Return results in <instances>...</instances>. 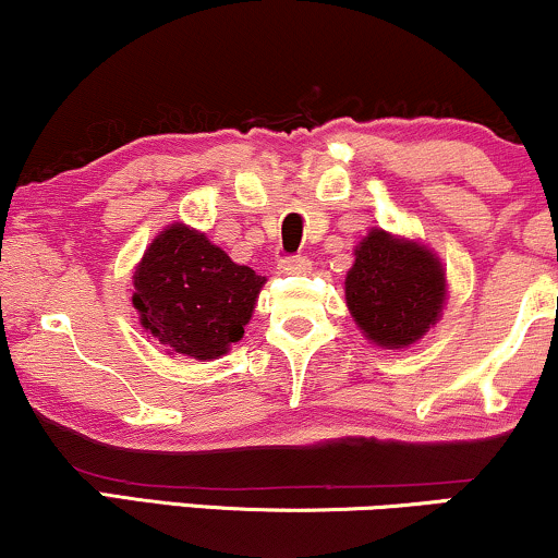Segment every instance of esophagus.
I'll list each match as a JSON object with an SVG mask.
<instances>
[{
	"label": "esophagus",
	"mask_w": 558,
	"mask_h": 558,
	"mask_svg": "<svg viewBox=\"0 0 558 558\" xmlns=\"http://www.w3.org/2000/svg\"><path fill=\"white\" fill-rule=\"evenodd\" d=\"M278 270L283 275H304L312 270V262L306 257H288V259H280Z\"/></svg>",
	"instance_id": "obj_1"
}]
</instances>
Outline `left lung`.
<instances>
[{
    "label": "left lung",
    "mask_w": 558,
    "mask_h": 558,
    "mask_svg": "<svg viewBox=\"0 0 558 558\" xmlns=\"http://www.w3.org/2000/svg\"><path fill=\"white\" fill-rule=\"evenodd\" d=\"M345 304L368 343L400 351L441 319L447 270L424 241L368 228L345 275Z\"/></svg>",
    "instance_id": "8db88e82"
}]
</instances>
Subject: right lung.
I'll use <instances>...</instances> for the list:
<instances>
[{"label": "right lung", "mask_w": 558, "mask_h": 558, "mask_svg": "<svg viewBox=\"0 0 558 558\" xmlns=\"http://www.w3.org/2000/svg\"><path fill=\"white\" fill-rule=\"evenodd\" d=\"M265 283L203 231L171 223L134 267L132 306L147 338L169 355L215 361L244 338Z\"/></svg>", "instance_id": "1"}]
</instances>
